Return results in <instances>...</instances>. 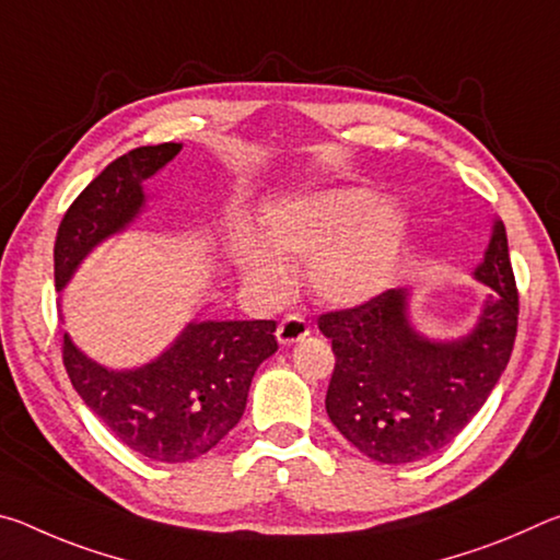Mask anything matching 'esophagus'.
Here are the masks:
<instances>
[{
    "label": "esophagus",
    "instance_id": "1",
    "mask_svg": "<svg viewBox=\"0 0 560 560\" xmlns=\"http://www.w3.org/2000/svg\"><path fill=\"white\" fill-rule=\"evenodd\" d=\"M308 334H311L308 324L301 316H296V314L283 318L281 324H279V328H277V338H279L281 346L299 343V340H303Z\"/></svg>",
    "mask_w": 560,
    "mask_h": 560
}]
</instances>
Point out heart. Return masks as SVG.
Returning <instances> with one entry per match:
<instances>
[{
	"label": "heart",
	"instance_id": "heart-1",
	"mask_svg": "<svg viewBox=\"0 0 560 560\" xmlns=\"http://www.w3.org/2000/svg\"><path fill=\"white\" fill-rule=\"evenodd\" d=\"M402 244V217L390 205L363 187H328L271 205L261 236L240 242V267L264 296L287 299L289 267L306 261L311 293L330 308H353L387 287Z\"/></svg>",
	"mask_w": 560,
	"mask_h": 560
}]
</instances>
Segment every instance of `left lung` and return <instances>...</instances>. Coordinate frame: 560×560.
I'll list each match as a JSON object with an SVG mask.
<instances>
[{
	"label": "left lung",
	"mask_w": 560,
	"mask_h": 560,
	"mask_svg": "<svg viewBox=\"0 0 560 560\" xmlns=\"http://www.w3.org/2000/svg\"><path fill=\"white\" fill-rule=\"evenodd\" d=\"M471 277L491 293L457 338L422 334L410 316L407 289L318 318L336 353L326 412L365 457L407 464L447 447L506 371L518 293L501 220L491 224L485 259Z\"/></svg>",
	"instance_id": "1"
}]
</instances>
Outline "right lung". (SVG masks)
I'll return each instance as SVG.
<instances>
[{"instance_id":"add662e5","label":"right lung","mask_w":560,"mask_h":560,"mask_svg":"<svg viewBox=\"0 0 560 560\" xmlns=\"http://www.w3.org/2000/svg\"><path fill=\"white\" fill-rule=\"evenodd\" d=\"M179 150L183 143L130 150L75 197L56 234V291L98 244L143 214V183ZM273 330V320H189L163 353L136 368L101 365L63 334V365L81 400L122 444L177 464L202 457L242 420L254 373L279 350Z\"/></svg>"}]
</instances>
